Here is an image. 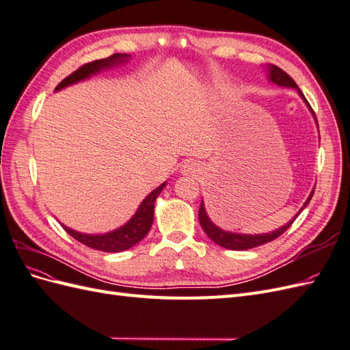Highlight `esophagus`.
Segmentation results:
<instances>
[{"instance_id": "esophagus-1", "label": "esophagus", "mask_w": 350, "mask_h": 350, "mask_svg": "<svg viewBox=\"0 0 350 350\" xmlns=\"http://www.w3.org/2000/svg\"><path fill=\"white\" fill-rule=\"evenodd\" d=\"M198 172H200V164L195 163V161H187V163H185V164L182 165V173H183V174L195 176Z\"/></svg>"}]
</instances>
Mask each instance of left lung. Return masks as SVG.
<instances>
[{"mask_svg": "<svg viewBox=\"0 0 350 350\" xmlns=\"http://www.w3.org/2000/svg\"><path fill=\"white\" fill-rule=\"evenodd\" d=\"M267 72H269V79H271L272 83L278 84V85H282V87H290V88H295L299 92L300 97L303 98L304 102H306V105L310 107V105L308 103L306 97L303 96L301 90L297 87V84H295L294 79L284 72V70L281 68H278L275 65H267ZM310 111L313 113V116H315V112H313V109L310 107ZM315 121H317V116H315ZM318 122V121H317ZM313 192H315V189H313L309 195V198L306 200V202L303 204L301 210L295 214V216L286 223V225L281 226L280 229H276L273 232H271V234H262V235H245V234H232V232H226L220 228H217L214 223L210 220V217L207 216V211H205V207H204V201H201V205H200V211H198V219H200V223H201V228L204 229L205 234L208 235V238L211 241H214V243L219 244L220 247H225L228 250H250V248H254V247H258V245H263V244H267L271 243V241L276 239L278 237H281L284 232L288 229L293 221L295 220V217L299 216V214L303 211V208H306V205L309 204V201L312 200L313 196Z\"/></svg>", "mask_w": 350, "mask_h": 350, "instance_id": "left-lung-1", "label": "left lung"}]
</instances>
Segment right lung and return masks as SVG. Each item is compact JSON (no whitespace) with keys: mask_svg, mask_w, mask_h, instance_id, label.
Listing matches in <instances>:
<instances>
[{"mask_svg":"<svg viewBox=\"0 0 350 350\" xmlns=\"http://www.w3.org/2000/svg\"><path fill=\"white\" fill-rule=\"evenodd\" d=\"M127 57H129L127 55H120V53H116V55H112L106 59L90 62V64L83 65L81 68H78L75 72L68 75L64 81L56 87V90L68 87L70 84H75L78 81H83V79L88 78L90 75L100 72L102 69L111 68L116 64H122ZM164 186H165V182L163 185H159L155 191H152L146 198L142 201L136 214H134V216L125 223L124 226L115 229L112 232H107V234L87 235V234H81V232L72 230L70 228H66L65 225L62 226H64V229L70 237L75 238L77 241H79V243L90 248L98 250V252H106V253L124 252V250H129L130 247L140 243V241L148 235V232L152 226V221H154L155 200L161 193V191L164 189Z\"/></svg>","mask_w":350,"mask_h":350,"instance_id":"add662e5","label":"right lung"}]
</instances>
